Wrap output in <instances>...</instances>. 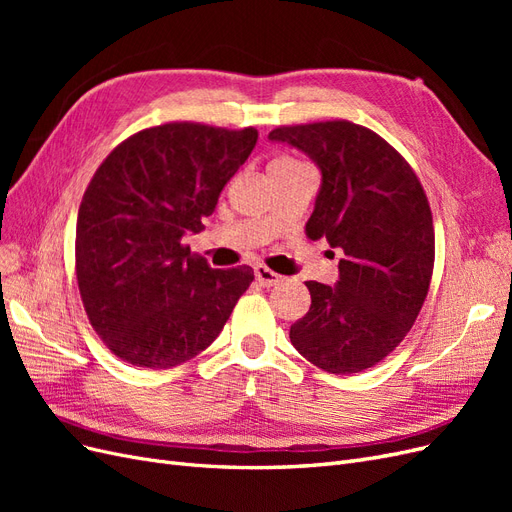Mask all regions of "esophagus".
<instances>
[{
	"instance_id": "1",
	"label": "esophagus",
	"mask_w": 512,
	"mask_h": 512,
	"mask_svg": "<svg viewBox=\"0 0 512 512\" xmlns=\"http://www.w3.org/2000/svg\"><path fill=\"white\" fill-rule=\"evenodd\" d=\"M254 277H256V282H258L260 286H265V288H271V286L282 282V275H277V273H273L271 269L262 267V265L254 267Z\"/></svg>"
}]
</instances>
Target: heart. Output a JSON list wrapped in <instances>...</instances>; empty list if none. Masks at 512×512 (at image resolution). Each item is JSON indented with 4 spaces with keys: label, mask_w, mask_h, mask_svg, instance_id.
Instances as JSON below:
<instances>
[{
    "label": "heart",
    "mask_w": 512,
    "mask_h": 512,
    "mask_svg": "<svg viewBox=\"0 0 512 512\" xmlns=\"http://www.w3.org/2000/svg\"><path fill=\"white\" fill-rule=\"evenodd\" d=\"M277 162H284V160H277Z\"/></svg>",
    "instance_id": "obj_1"
}]
</instances>
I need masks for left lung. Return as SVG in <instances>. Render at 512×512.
Listing matches in <instances>:
<instances>
[{"label":"left lung","instance_id":"obj_1","mask_svg":"<svg viewBox=\"0 0 512 512\" xmlns=\"http://www.w3.org/2000/svg\"><path fill=\"white\" fill-rule=\"evenodd\" d=\"M269 141L318 166L307 237L344 254L333 286L305 282L312 305L290 342L329 374L374 367L412 329L429 290L436 239L423 185L384 138L350 121L275 128Z\"/></svg>","mask_w":512,"mask_h":512}]
</instances>
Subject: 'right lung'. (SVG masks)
<instances>
[{
    "label": "right lung",
    "mask_w": 512,
    "mask_h": 512,
    "mask_svg": "<svg viewBox=\"0 0 512 512\" xmlns=\"http://www.w3.org/2000/svg\"><path fill=\"white\" fill-rule=\"evenodd\" d=\"M254 128L164 123L115 147L76 220V280L91 327L121 361L168 369L224 329L252 267L211 269L183 237L205 230L220 192L256 147Z\"/></svg>",
    "instance_id": "obj_1"
}]
</instances>
